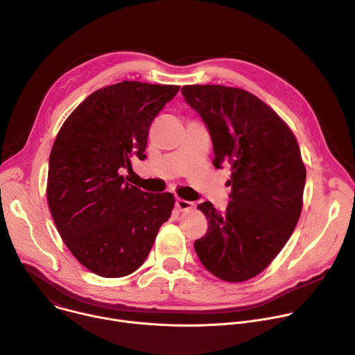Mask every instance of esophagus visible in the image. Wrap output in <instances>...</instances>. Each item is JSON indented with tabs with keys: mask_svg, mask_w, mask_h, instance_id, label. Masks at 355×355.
<instances>
[{
	"mask_svg": "<svg viewBox=\"0 0 355 355\" xmlns=\"http://www.w3.org/2000/svg\"><path fill=\"white\" fill-rule=\"evenodd\" d=\"M175 207H177L180 211H188V209H191L192 207H194V204H192L191 201L182 200V198H177V201H175Z\"/></svg>",
	"mask_w": 355,
	"mask_h": 355,
	"instance_id": "34e87169",
	"label": "esophagus"
}]
</instances>
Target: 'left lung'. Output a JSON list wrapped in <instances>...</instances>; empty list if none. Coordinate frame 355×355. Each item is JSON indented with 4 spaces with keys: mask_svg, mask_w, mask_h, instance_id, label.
<instances>
[{
    "mask_svg": "<svg viewBox=\"0 0 355 355\" xmlns=\"http://www.w3.org/2000/svg\"><path fill=\"white\" fill-rule=\"evenodd\" d=\"M181 93L204 120L214 166L231 164L227 211L198 205L207 235L194 243L201 263L225 282L265 270L292 236L303 207L306 167L290 127L254 94L222 85H188Z\"/></svg>",
    "mask_w": 355,
    "mask_h": 355,
    "instance_id": "1",
    "label": "left lung"
}]
</instances>
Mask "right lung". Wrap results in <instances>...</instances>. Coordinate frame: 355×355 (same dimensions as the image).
Segmentation results:
<instances>
[{
	"mask_svg": "<svg viewBox=\"0 0 355 355\" xmlns=\"http://www.w3.org/2000/svg\"><path fill=\"white\" fill-rule=\"evenodd\" d=\"M180 86L124 80L93 92L62 124L49 155L48 205L80 265L102 277L136 272L175 204L124 181L146 158L150 124Z\"/></svg>",
	"mask_w": 355,
	"mask_h": 355,
	"instance_id": "1",
	"label": "right lung"
}]
</instances>
